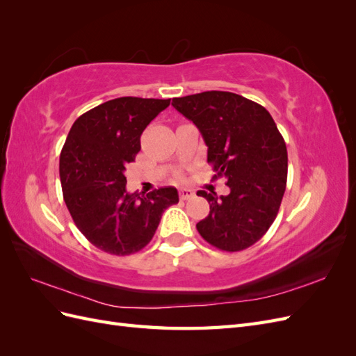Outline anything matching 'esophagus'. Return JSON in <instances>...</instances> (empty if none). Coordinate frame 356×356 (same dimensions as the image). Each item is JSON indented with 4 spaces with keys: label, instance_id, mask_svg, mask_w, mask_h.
<instances>
[{
    "label": "esophagus",
    "instance_id": "esophagus-1",
    "mask_svg": "<svg viewBox=\"0 0 356 356\" xmlns=\"http://www.w3.org/2000/svg\"><path fill=\"white\" fill-rule=\"evenodd\" d=\"M191 197H195V191L190 188H181L179 190V199L181 200H188Z\"/></svg>",
    "mask_w": 356,
    "mask_h": 356
}]
</instances>
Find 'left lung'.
Here are the masks:
<instances>
[{"instance_id": "left-lung-1", "label": "left lung", "mask_w": 356, "mask_h": 356, "mask_svg": "<svg viewBox=\"0 0 356 356\" xmlns=\"http://www.w3.org/2000/svg\"><path fill=\"white\" fill-rule=\"evenodd\" d=\"M177 111L200 131L208 163L227 179L230 193L197 191L209 202L196 224L202 238L221 251H242L273 224L286 187L288 154L268 111L232 92H202L172 99Z\"/></svg>"}]
</instances>
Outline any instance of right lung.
<instances>
[{
    "mask_svg": "<svg viewBox=\"0 0 356 356\" xmlns=\"http://www.w3.org/2000/svg\"><path fill=\"white\" fill-rule=\"evenodd\" d=\"M169 104L134 96L106 101L80 115L63 144V200L84 238L104 252L141 251L153 239L161 213L179 200L175 187L147 196L126 190V165L141 149L144 129Z\"/></svg>",
    "mask_w": 356,
    "mask_h": 356,
    "instance_id": "1",
    "label": "right lung"
}]
</instances>
